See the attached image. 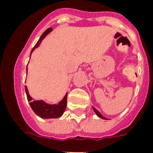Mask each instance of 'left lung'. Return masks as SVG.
Here are the masks:
<instances>
[{
  "mask_svg": "<svg viewBox=\"0 0 153 153\" xmlns=\"http://www.w3.org/2000/svg\"><path fill=\"white\" fill-rule=\"evenodd\" d=\"M93 109H94V111L95 112V114H97V115H98V116L99 117H101V118H102V119H105V120H106L107 118H105V117H103V116H102V114H101L100 113H99V112H98V110H97V109H95V108H93Z\"/></svg>",
  "mask_w": 153,
  "mask_h": 153,
  "instance_id": "left-lung-1",
  "label": "left lung"
}]
</instances>
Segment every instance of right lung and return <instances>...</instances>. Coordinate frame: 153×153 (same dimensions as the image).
Masks as SVG:
<instances>
[{"mask_svg": "<svg viewBox=\"0 0 153 153\" xmlns=\"http://www.w3.org/2000/svg\"><path fill=\"white\" fill-rule=\"evenodd\" d=\"M52 31V28H48L45 32L42 34L39 39L36 43V44L35 45V47L32 48L31 54L32 51H34L35 49L38 48L39 46V44L41 43V41L45 38L47 35L48 34L49 32H51ZM31 56V55H30ZM25 91H26V94H27V101L29 102V104L32 107V110L35 112V114H37L38 116L42 117V118H57L59 117L63 114L66 107H67V94H66V95L64 96V98L62 101H60L59 102V104L55 105H50L48 104L46 102H44V101H36L33 100L32 98L28 94V91H27V86H25Z\"/></svg>", "mask_w": 153, "mask_h": 153, "instance_id": "obj_1", "label": "right lung"}]
</instances>
